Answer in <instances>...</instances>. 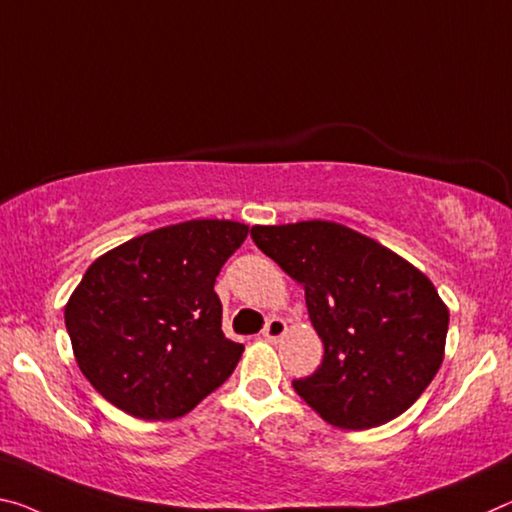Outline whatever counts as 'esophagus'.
Wrapping results in <instances>:
<instances>
[{"mask_svg": "<svg viewBox=\"0 0 512 512\" xmlns=\"http://www.w3.org/2000/svg\"><path fill=\"white\" fill-rule=\"evenodd\" d=\"M287 332V323L278 319V316H273V319L266 321V326L262 330V337L269 339V342H278V339L285 335Z\"/></svg>", "mask_w": 512, "mask_h": 512, "instance_id": "34e87169", "label": "esophagus"}]
</instances>
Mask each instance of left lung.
<instances>
[{
  "label": "left lung",
  "mask_w": 512,
  "mask_h": 512,
  "mask_svg": "<svg viewBox=\"0 0 512 512\" xmlns=\"http://www.w3.org/2000/svg\"><path fill=\"white\" fill-rule=\"evenodd\" d=\"M255 246L305 287L323 362L294 380L332 426L364 431L403 415L444 358L449 310L392 250L328 221L255 225Z\"/></svg>",
  "instance_id": "obj_1"
}]
</instances>
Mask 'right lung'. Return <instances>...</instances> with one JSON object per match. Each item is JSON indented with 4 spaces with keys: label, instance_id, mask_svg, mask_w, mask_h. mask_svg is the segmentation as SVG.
Instances as JSON below:
<instances>
[{
    "label": "right lung",
    "instance_id": "add662e5",
    "mask_svg": "<svg viewBox=\"0 0 512 512\" xmlns=\"http://www.w3.org/2000/svg\"><path fill=\"white\" fill-rule=\"evenodd\" d=\"M246 234L234 221H186L88 266L66 328L81 373L104 399L139 419H175L230 378L243 344L221 330L214 282Z\"/></svg>",
    "mask_w": 512,
    "mask_h": 512
}]
</instances>
